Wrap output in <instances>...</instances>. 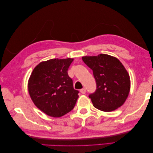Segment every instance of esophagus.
Listing matches in <instances>:
<instances>
[{
    "label": "esophagus",
    "mask_w": 153,
    "mask_h": 153,
    "mask_svg": "<svg viewBox=\"0 0 153 153\" xmlns=\"http://www.w3.org/2000/svg\"><path fill=\"white\" fill-rule=\"evenodd\" d=\"M80 91H81V94H85V92H86V89H85V88L81 89V90H80Z\"/></svg>",
    "instance_id": "esophagus-1"
}]
</instances>
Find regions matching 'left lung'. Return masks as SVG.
Segmentation results:
<instances>
[{"label":"left lung","mask_w":153,"mask_h":153,"mask_svg":"<svg viewBox=\"0 0 153 153\" xmlns=\"http://www.w3.org/2000/svg\"><path fill=\"white\" fill-rule=\"evenodd\" d=\"M92 70L96 90L90 94L94 107L102 111H112L123 105L130 91L127 71L117 58L105 54L82 57Z\"/></svg>","instance_id":"obj_1"}]
</instances>
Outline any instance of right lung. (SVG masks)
<instances>
[{
  "mask_svg": "<svg viewBox=\"0 0 153 153\" xmlns=\"http://www.w3.org/2000/svg\"><path fill=\"white\" fill-rule=\"evenodd\" d=\"M73 59H53L39 63L28 83L36 106L49 116L59 117L72 111L79 98L68 70Z\"/></svg>",
  "mask_w": 153,
  "mask_h": 153,
  "instance_id": "obj_1",
  "label": "right lung"
}]
</instances>
